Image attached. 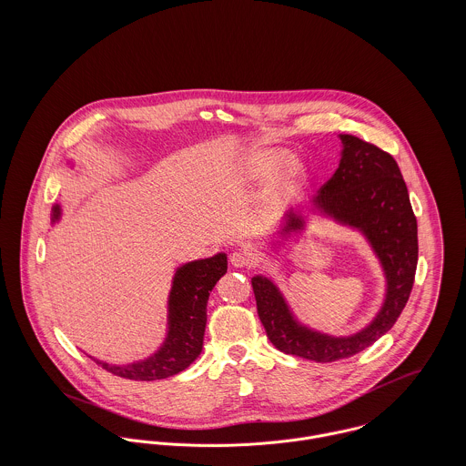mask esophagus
I'll return each instance as SVG.
<instances>
[{"label":"esophagus","instance_id":"obj_1","mask_svg":"<svg viewBox=\"0 0 466 466\" xmlns=\"http://www.w3.org/2000/svg\"><path fill=\"white\" fill-rule=\"evenodd\" d=\"M229 262H231V266L242 268V267H248L251 264V257L246 251H235L229 257Z\"/></svg>","mask_w":466,"mask_h":466}]
</instances>
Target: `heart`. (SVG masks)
I'll return each instance as SVG.
<instances>
[{
  "label": "heart",
  "mask_w": 466,
  "mask_h": 466,
  "mask_svg": "<svg viewBox=\"0 0 466 466\" xmlns=\"http://www.w3.org/2000/svg\"><path fill=\"white\" fill-rule=\"evenodd\" d=\"M307 167L298 159H290L289 150L281 147H253L240 165V179L244 183L266 179L260 194L262 209L278 208L307 183Z\"/></svg>",
  "instance_id": "obj_1"
}]
</instances>
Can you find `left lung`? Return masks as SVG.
<instances>
[{"label":"left lung","instance_id":"left-lung-1","mask_svg":"<svg viewBox=\"0 0 466 466\" xmlns=\"http://www.w3.org/2000/svg\"><path fill=\"white\" fill-rule=\"evenodd\" d=\"M339 139L342 150L330 181L309 204L285 215L270 244L278 248L283 240L299 237L307 229L309 215L359 231L384 270L386 296L380 310L362 330L335 337L303 325L272 278H251L268 340L283 353L316 362L348 359L390 332L409 299L418 264V224L397 161L357 136L339 134Z\"/></svg>","mask_w":466,"mask_h":466}]
</instances>
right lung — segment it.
I'll return each mask as SVG.
<instances>
[{
    "instance_id": "right-lung-1",
    "label": "right lung",
    "mask_w": 466,
    "mask_h": 466,
    "mask_svg": "<svg viewBox=\"0 0 466 466\" xmlns=\"http://www.w3.org/2000/svg\"><path fill=\"white\" fill-rule=\"evenodd\" d=\"M52 211V224H57L63 215L61 204H56ZM226 270V253H217L176 268L168 294L167 335L150 357L129 364H109L95 357L91 359L113 375L131 380H159L181 373L202 351L208 298Z\"/></svg>"
}]
</instances>
